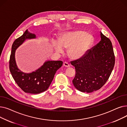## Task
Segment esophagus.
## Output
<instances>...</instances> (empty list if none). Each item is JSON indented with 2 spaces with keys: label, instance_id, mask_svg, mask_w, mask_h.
Segmentation results:
<instances>
[{
  "label": "esophagus",
  "instance_id": "esophagus-1",
  "mask_svg": "<svg viewBox=\"0 0 127 127\" xmlns=\"http://www.w3.org/2000/svg\"><path fill=\"white\" fill-rule=\"evenodd\" d=\"M63 66H65V67H70V65L66 62H65L63 63Z\"/></svg>",
  "mask_w": 127,
  "mask_h": 127
}]
</instances>
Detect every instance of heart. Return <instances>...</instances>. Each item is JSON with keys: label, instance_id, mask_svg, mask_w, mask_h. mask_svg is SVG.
Listing matches in <instances>:
<instances>
[{"label": "heart", "instance_id": "obj_1", "mask_svg": "<svg viewBox=\"0 0 127 127\" xmlns=\"http://www.w3.org/2000/svg\"><path fill=\"white\" fill-rule=\"evenodd\" d=\"M93 42V36L84 31L78 30L64 33L58 39L57 43L52 42L53 48L59 53L63 52L62 48L68 49L69 57L77 60L83 57L90 49Z\"/></svg>", "mask_w": 127, "mask_h": 127}]
</instances>
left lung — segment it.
<instances>
[{
    "label": "left lung",
    "instance_id": "8db88e82",
    "mask_svg": "<svg viewBox=\"0 0 127 127\" xmlns=\"http://www.w3.org/2000/svg\"><path fill=\"white\" fill-rule=\"evenodd\" d=\"M101 41L81 58L71 62L76 74L72 83L82 92L101 89L109 79L115 65V56L110 39L100 32Z\"/></svg>",
    "mask_w": 127,
    "mask_h": 127
}]
</instances>
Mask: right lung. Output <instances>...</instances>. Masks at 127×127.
<instances>
[{"instance_id": "1", "label": "right lung", "mask_w": 127, "mask_h": 127, "mask_svg": "<svg viewBox=\"0 0 127 127\" xmlns=\"http://www.w3.org/2000/svg\"><path fill=\"white\" fill-rule=\"evenodd\" d=\"M35 35L26 30L24 34L16 39L12 46L9 60L11 74L16 84L25 93L37 94L48 89L57 70L61 67V61H46L42 67L30 74L22 72L17 68L15 60V50L26 39L35 38Z\"/></svg>"}]
</instances>
